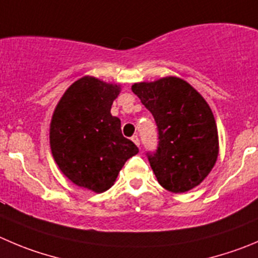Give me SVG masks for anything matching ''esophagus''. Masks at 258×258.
<instances>
[{
    "label": "esophagus",
    "instance_id": "obj_1",
    "mask_svg": "<svg viewBox=\"0 0 258 258\" xmlns=\"http://www.w3.org/2000/svg\"><path fill=\"white\" fill-rule=\"evenodd\" d=\"M132 141L134 142V143H136V146H141V141H139V138H138V136H133L132 137Z\"/></svg>",
    "mask_w": 258,
    "mask_h": 258
}]
</instances>
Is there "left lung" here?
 <instances>
[{
	"label": "left lung",
	"mask_w": 258,
	"mask_h": 258,
	"mask_svg": "<svg viewBox=\"0 0 258 258\" xmlns=\"http://www.w3.org/2000/svg\"><path fill=\"white\" fill-rule=\"evenodd\" d=\"M132 91L158 126V149L148 153L159 185L186 192L205 180L219 154V137L209 104L185 80L163 77L138 82Z\"/></svg>",
	"instance_id": "8db88e82"
}]
</instances>
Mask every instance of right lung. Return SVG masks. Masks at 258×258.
I'll use <instances>...</instances> for the list:
<instances>
[{
  "mask_svg": "<svg viewBox=\"0 0 258 258\" xmlns=\"http://www.w3.org/2000/svg\"><path fill=\"white\" fill-rule=\"evenodd\" d=\"M120 91V85L85 76L66 90L50 120L49 143L59 170L96 194L109 190L125 162L139 152L110 112Z\"/></svg>",
  "mask_w": 258,
  "mask_h": 258,
  "instance_id": "right-lung-1",
  "label": "right lung"
}]
</instances>
